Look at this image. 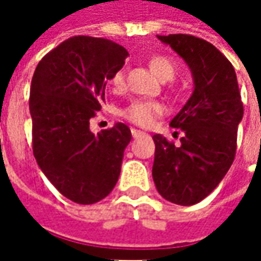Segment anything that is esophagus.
I'll return each instance as SVG.
<instances>
[{"instance_id": "esophagus-1", "label": "esophagus", "mask_w": 261, "mask_h": 261, "mask_svg": "<svg viewBox=\"0 0 261 261\" xmlns=\"http://www.w3.org/2000/svg\"><path fill=\"white\" fill-rule=\"evenodd\" d=\"M145 132H142V130H138V129H132V136L134 138H141V136H145Z\"/></svg>"}]
</instances>
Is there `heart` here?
I'll use <instances>...</instances> for the list:
<instances>
[{
  "mask_svg": "<svg viewBox=\"0 0 261 261\" xmlns=\"http://www.w3.org/2000/svg\"><path fill=\"white\" fill-rule=\"evenodd\" d=\"M148 66L151 72L161 81H170L175 75L174 62L167 56L156 55L148 61ZM110 84L115 88H120L123 84V72L117 71L110 78ZM164 113V106L158 101L151 100H135L120 110V115L132 123L139 126H149L154 123L158 116Z\"/></svg>",
  "mask_w": 261,
  "mask_h": 261,
  "instance_id": "heart-1",
  "label": "heart"
}]
</instances>
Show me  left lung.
I'll use <instances>...</instances> for the list:
<instances>
[{"label":"left lung","mask_w":261,"mask_h":261,"mask_svg":"<svg viewBox=\"0 0 261 261\" xmlns=\"http://www.w3.org/2000/svg\"><path fill=\"white\" fill-rule=\"evenodd\" d=\"M156 37L190 68L193 93L170 122L185 132L180 145L152 136V178L166 200L192 206L214 192L232 164L244 109L236 69L215 46L190 35Z\"/></svg>","instance_id":"1"}]
</instances>
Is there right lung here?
Masks as SVG:
<instances>
[{
	"instance_id": "right-lung-1",
	"label": "right lung",
	"mask_w": 261,
	"mask_h": 261,
	"mask_svg": "<svg viewBox=\"0 0 261 261\" xmlns=\"http://www.w3.org/2000/svg\"><path fill=\"white\" fill-rule=\"evenodd\" d=\"M127 55L109 39L75 36L43 56L32 80L29 107L37 166L61 195L80 205L100 202L113 190L132 139L125 123L97 135L90 130L106 84Z\"/></svg>"
}]
</instances>
